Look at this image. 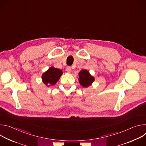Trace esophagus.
Returning a JSON list of instances; mask_svg holds the SVG:
<instances>
[{
	"instance_id": "34e87169",
	"label": "esophagus",
	"mask_w": 146,
	"mask_h": 146,
	"mask_svg": "<svg viewBox=\"0 0 146 146\" xmlns=\"http://www.w3.org/2000/svg\"><path fill=\"white\" fill-rule=\"evenodd\" d=\"M66 71H67V72H68V73H70L71 71H72L71 67H70V66L67 67V68H66Z\"/></svg>"
}]
</instances>
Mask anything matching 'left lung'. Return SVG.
<instances>
[{
  "mask_svg": "<svg viewBox=\"0 0 146 146\" xmlns=\"http://www.w3.org/2000/svg\"><path fill=\"white\" fill-rule=\"evenodd\" d=\"M79 82L80 84L84 87H87L90 86L93 81H94V78L91 76L87 70H82L79 73Z\"/></svg>",
  "mask_w": 146,
  "mask_h": 146,
  "instance_id": "8db88e82",
  "label": "left lung"
}]
</instances>
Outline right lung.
<instances>
[{
	"instance_id": "add662e5",
	"label": "right lung",
	"mask_w": 146,
	"mask_h": 146,
	"mask_svg": "<svg viewBox=\"0 0 146 146\" xmlns=\"http://www.w3.org/2000/svg\"><path fill=\"white\" fill-rule=\"evenodd\" d=\"M62 73L61 70L51 67L42 75L43 82L46 86L54 85L59 80Z\"/></svg>"
}]
</instances>
